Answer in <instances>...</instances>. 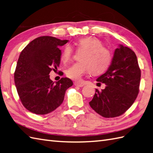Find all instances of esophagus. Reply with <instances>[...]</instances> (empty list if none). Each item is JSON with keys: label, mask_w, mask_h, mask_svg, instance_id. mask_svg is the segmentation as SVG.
Instances as JSON below:
<instances>
[{"label": "esophagus", "mask_w": 153, "mask_h": 153, "mask_svg": "<svg viewBox=\"0 0 153 153\" xmlns=\"http://www.w3.org/2000/svg\"><path fill=\"white\" fill-rule=\"evenodd\" d=\"M74 85L76 86H78V87H82V86H84V84H80L79 82H74Z\"/></svg>", "instance_id": "esophagus-1"}]
</instances>
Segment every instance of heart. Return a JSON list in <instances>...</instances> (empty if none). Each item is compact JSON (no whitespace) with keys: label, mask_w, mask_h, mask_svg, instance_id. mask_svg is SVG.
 <instances>
[{"label":"heart","mask_w":153,"mask_h":153,"mask_svg":"<svg viewBox=\"0 0 153 153\" xmlns=\"http://www.w3.org/2000/svg\"><path fill=\"white\" fill-rule=\"evenodd\" d=\"M80 51H83L79 56L80 62L68 67L65 74L69 79L79 81L84 74L89 73L92 75L103 73L111 65L112 56L110 51L103 46V43L94 36L81 38L74 42ZM73 55V49L66 46L61 54V61L63 63L69 62Z\"/></svg>","instance_id":"heart-1"}]
</instances>
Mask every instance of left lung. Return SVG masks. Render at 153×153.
Returning a JSON list of instances; mask_svg holds the SVG:
<instances>
[{
	"label": "left lung",
	"mask_w": 153,
	"mask_h": 153,
	"mask_svg": "<svg viewBox=\"0 0 153 153\" xmlns=\"http://www.w3.org/2000/svg\"><path fill=\"white\" fill-rule=\"evenodd\" d=\"M141 70L137 56L128 47L120 45L114 51L111 65L97 81L106 84L96 89L90 107L105 118L124 114L136 100L140 91ZM99 84V83H98Z\"/></svg>",
	"instance_id": "1"
}]
</instances>
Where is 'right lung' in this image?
Listing matches in <instances>:
<instances>
[{"label":"right lung","instance_id":"1","mask_svg":"<svg viewBox=\"0 0 153 153\" xmlns=\"http://www.w3.org/2000/svg\"><path fill=\"white\" fill-rule=\"evenodd\" d=\"M67 42L53 36H40L20 53L14 82L23 105L33 113L46 114L56 109L63 103L66 90L73 86L69 78L63 77L55 84L49 75L59 65V46Z\"/></svg>","mask_w":153,"mask_h":153}]
</instances>
